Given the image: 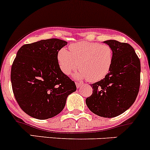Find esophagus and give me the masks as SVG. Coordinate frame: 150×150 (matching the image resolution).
<instances>
[{
  "label": "esophagus",
  "instance_id": "1",
  "mask_svg": "<svg viewBox=\"0 0 150 150\" xmlns=\"http://www.w3.org/2000/svg\"><path fill=\"white\" fill-rule=\"evenodd\" d=\"M76 87H77V88H79L82 85V83H81V82H76Z\"/></svg>",
  "mask_w": 150,
  "mask_h": 150
}]
</instances>
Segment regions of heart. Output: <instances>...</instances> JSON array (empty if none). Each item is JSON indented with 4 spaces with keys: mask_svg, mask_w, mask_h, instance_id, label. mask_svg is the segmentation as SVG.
<instances>
[{
    "mask_svg": "<svg viewBox=\"0 0 150 150\" xmlns=\"http://www.w3.org/2000/svg\"><path fill=\"white\" fill-rule=\"evenodd\" d=\"M114 59V51L108 44L82 41L71 44L69 51L62 48L57 53V61L65 75L80 69L77 77L97 82L109 74Z\"/></svg>",
    "mask_w": 150,
    "mask_h": 150,
    "instance_id": "b5f03b06",
    "label": "heart"
}]
</instances>
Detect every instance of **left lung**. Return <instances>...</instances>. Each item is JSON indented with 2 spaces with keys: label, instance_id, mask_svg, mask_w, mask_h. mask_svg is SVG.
Instances as JSON below:
<instances>
[{
  "label": "left lung",
  "instance_id": "left-lung-1",
  "mask_svg": "<svg viewBox=\"0 0 150 150\" xmlns=\"http://www.w3.org/2000/svg\"><path fill=\"white\" fill-rule=\"evenodd\" d=\"M114 51L109 74L92 84L93 93L85 100L90 110L105 118L118 116L129 109L138 96L141 80L140 59L129 44L106 40Z\"/></svg>",
  "mask_w": 150,
  "mask_h": 150
}]
</instances>
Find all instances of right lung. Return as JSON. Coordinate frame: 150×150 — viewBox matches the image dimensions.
<instances>
[{"mask_svg":"<svg viewBox=\"0 0 150 150\" xmlns=\"http://www.w3.org/2000/svg\"><path fill=\"white\" fill-rule=\"evenodd\" d=\"M66 41L48 39L23 45L11 69L12 91L20 108L35 119H48L63 110L75 82L62 73L57 53Z\"/></svg>","mask_w":150,"mask_h":150,"instance_id":"right-lung-1","label":"right lung"}]
</instances>
